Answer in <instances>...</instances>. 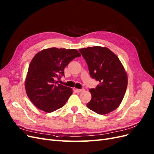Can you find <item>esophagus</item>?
<instances>
[{
  "label": "esophagus",
  "instance_id": "1",
  "mask_svg": "<svg viewBox=\"0 0 154 154\" xmlns=\"http://www.w3.org/2000/svg\"><path fill=\"white\" fill-rule=\"evenodd\" d=\"M75 91L77 92V93H81V92H82L84 91V89H75Z\"/></svg>",
  "mask_w": 154,
  "mask_h": 154
}]
</instances>
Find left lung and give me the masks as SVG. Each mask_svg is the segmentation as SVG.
Here are the masks:
<instances>
[{"label":"left lung","instance_id":"left-lung-1","mask_svg":"<svg viewBox=\"0 0 154 154\" xmlns=\"http://www.w3.org/2000/svg\"><path fill=\"white\" fill-rule=\"evenodd\" d=\"M88 64L92 78L99 81L90 90L91 100L87 107L99 115H106L118 107L127 90L128 78L116 54L106 47L79 49Z\"/></svg>","mask_w":154,"mask_h":154}]
</instances>
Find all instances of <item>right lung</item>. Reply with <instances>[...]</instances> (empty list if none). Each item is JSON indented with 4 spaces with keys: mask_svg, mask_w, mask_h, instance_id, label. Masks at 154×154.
<instances>
[{
    "mask_svg": "<svg viewBox=\"0 0 154 154\" xmlns=\"http://www.w3.org/2000/svg\"><path fill=\"white\" fill-rule=\"evenodd\" d=\"M76 49L46 48L38 52L29 64L25 80L27 95L36 107L52 112L62 107L72 89L57 84L64 69L74 58L80 57Z\"/></svg>",
    "mask_w": 154,
    "mask_h": 154,
    "instance_id": "add662e5",
    "label": "right lung"
}]
</instances>
